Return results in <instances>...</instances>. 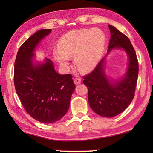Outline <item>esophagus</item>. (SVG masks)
<instances>
[{
	"label": "esophagus",
	"instance_id": "esophagus-1",
	"mask_svg": "<svg viewBox=\"0 0 153 153\" xmlns=\"http://www.w3.org/2000/svg\"><path fill=\"white\" fill-rule=\"evenodd\" d=\"M74 82L75 84H80V83H81L82 81H81V79L79 78V77H76V78L74 79Z\"/></svg>",
	"mask_w": 153,
	"mask_h": 153
}]
</instances>
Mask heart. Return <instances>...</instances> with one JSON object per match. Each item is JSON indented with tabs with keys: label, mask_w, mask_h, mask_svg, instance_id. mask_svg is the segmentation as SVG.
I'll list each match as a JSON object with an SVG mask.
<instances>
[{
	"label": "heart",
	"mask_w": 153,
	"mask_h": 153,
	"mask_svg": "<svg viewBox=\"0 0 153 153\" xmlns=\"http://www.w3.org/2000/svg\"><path fill=\"white\" fill-rule=\"evenodd\" d=\"M104 43V36L98 31H74L63 36L60 48L55 49L54 55L62 65H66L69 58L75 56L77 69L88 72L92 70L99 61Z\"/></svg>",
	"instance_id": "heart-1"
}]
</instances>
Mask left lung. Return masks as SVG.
Returning a JSON list of instances; mask_svg holds the SVG:
<instances>
[{
  "label": "left lung",
  "instance_id": "left-lung-1",
  "mask_svg": "<svg viewBox=\"0 0 153 153\" xmlns=\"http://www.w3.org/2000/svg\"><path fill=\"white\" fill-rule=\"evenodd\" d=\"M111 39L107 53L113 48H123L129 56L128 69L120 81L111 83L104 72L105 58L92 71L83 76L88 88L89 105L94 112L102 117H112L121 113L132 101L138 76V61L129 38L112 25H108Z\"/></svg>",
  "mask_w": 153,
  "mask_h": 153
}]
</instances>
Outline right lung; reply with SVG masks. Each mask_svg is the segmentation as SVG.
Returning a JSON list of instances; mask_svg holds the SVG:
<instances>
[{
  "label": "right lung",
  "mask_w": 153,
  "mask_h": 153,
  "mask_svg": "<svg viewBox=\"0 0 153 153\" xmlns=\"http://www.w3.org/2000/svg\"><path fill=\"white\" fill-rule=\"evenodd\" d=\"M51 32L40 30L25 40L14 65L15 88L23 107L32 118L45 123L55 122L65 115L76 88L71 74L56 73L50 59L42 65L32 63L36 46Z\"/></svg>",
  "instance_id": "1"
}]
</instances>
